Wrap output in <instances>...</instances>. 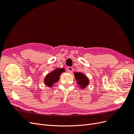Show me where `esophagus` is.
I'll list each match as a JSON object with an SVG mask.
<instances>
[{
    "mask_svg": "<svg viewBox=\"0 0 134 134\" xmlns=\"http://www.w3.org/2000/svg\"><path fill=\"white\" fill-rule=\"evenodd\" d=\"M67 69L69 72H72V69H72V68L71 67V66H69V67H68Z\"/></svg>",
    "mask_w": 134,
    "mask_h": 134,
    "instance_id": "34e87169",
    "label": "esophagus"
}]
</instances>
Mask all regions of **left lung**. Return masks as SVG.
<instances>
[{
    "label": "left lung",
    "mask_w": 134,
    "mask_h": 134,
    "mask_svg": "<svg viewBox=\"0 0 134 134\" xmlns=\"http://www.w3.org/2000/svg\"><path fill=\"white\" fill-rule=\"evenodd\" d=\"M75 78L78 82V84L82 88H85L89 84V80L87 77L81 72H74Z\"/></svg>",
    "instance_id": "obj_1"
}]
</instances>
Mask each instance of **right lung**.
<instances>
[{
    "mask_svg": "<svg viewBox=\"0 0 134 134\" xmlns=\"http://www.w3.org/2000/svg\"><path fill=\"white\" fill-rule=\"evenodd\" d=\"M65 71V69L63 68H57L52 71L50 73H48L45 77L44 82L45 85L51 87L54 83L58 82L60 75L62 72Z\"/></svg>",
    "mask_w": 134,
    "mask_h": 134,
    "instance_id": "1",
    "label": "right lung"
}]
</instances>
